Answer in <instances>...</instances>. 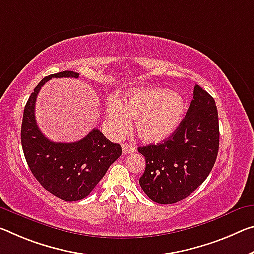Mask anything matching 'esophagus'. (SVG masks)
Masks as SVG:
<instances>
[{"label": "esophagus", "instance_id": "1", "mask_svg": "<svg viewBox=\"0 0 254 254\" xmlns=\"http://www.w3.org/2000/svg\"><path fill=\"white\" fill-rule=\"evenodd\" d=\"M134 151H135V147L132 146V144H128V143L122 144V152L124 155H127L130 154V152H134Z\"/></svg>", "mask_w": 254, "mask_h": 254}]
</instances>
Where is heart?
<instances>
[{
    "mask_svg": "<svg viewBox=\"0 0 254 254\" xmlns=\"http://www.w3.org/2000/svg\"><path fill=\"white\" fill-rule=\"evenodd\" d=\"M112 130L120 133L127 127L130 118L135 120L139 138L158 143L171 136L182 122L185 103L178 92L163 88H140L127 91L122 103L112 99L106 106Z\"/></svg>",
    "mask_w": 254,
    "mask_h": 254,
    "instance_id": "heart-1",
    "label": "heart"
}]
</instances>
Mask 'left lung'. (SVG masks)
<instances>
[{"label":"left lung","mask_w":254,"mask_h":254,"mask_svg":"<svg viewBox=\"0 0 254 254\" xmlns=\"http://www.w3.org/2000/svg\"><path fill=\"white\" fill-rule=\"evenodd\" d=\"M219 149V124L215 99L195 84L187 115L162 143L139 147L146 170L139 180L154 202L176 203L203 183Z\"/></svg>","instance_id":"8db88e82"}]
</instances>
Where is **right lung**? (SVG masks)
Listing matches in <instances>:
<instances>
[{
	"label": "right lung",
	"instance_id": "1",
	"mask_svg": "<svg viewBox=\"0 0 254 254\" xmlns=\"http://www.w3.org/2000/svg\"><path fill=\"white\" fill-rule=\"evenodd\" d=\"M52 78H79V73L59 72L45 76L36 86L23 111L22 150L31 173L45 190L64 201H78L90 194L122 149L97 128L70 143L53 142L40 132L35 118L36 98L44 83Z\"/></svg>",
	"mask_w": 254,
	"mask_h": 254
}]
</instances>
